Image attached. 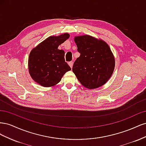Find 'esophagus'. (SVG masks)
<instances>
[{
	"label": "esophagus",
	"instance_id": "obj_1",
	"mask_svg": "<svg viewBox=\"0 0 146 146\" xmlns=\"http://www.w3.org/2000/svg\"><path fill=\"white\" fill-rule=\"evenodd\" d=\"M68 64H69L70 67L72 68V66H73V61H70V62L68 63Z\"/></svg>",
	"mask_w": 146,
	"mask_h": 146
}]
</instances>
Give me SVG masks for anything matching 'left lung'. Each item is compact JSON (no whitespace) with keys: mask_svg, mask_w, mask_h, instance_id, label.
<instances>
[{"mask_svg":"<svg viewBox=\"0 0 146 146\" xmlns=\"http://www.w3.org/2000/svg\"><path fill=\"white\" fill-rule=\"evenodd\" d=\"M74 41L80 54L72 67L78 80L91 90L104 85L111 77L115 66L109 46L102 39L90 35L76 36Z\"/></svg>","mask_w":146,"mask_h":146,"instance_id":"1","label":"left lung"}]
</instances>
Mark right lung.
<instances>
[{
    "label": "right lung",
    "instance_id": "add662e5",
    "mask_svg": "<svg viewBox=\"0 0 146 146\" xmlns=\"http://www.w3.org/2000/svg\"><path fill=\"white\" fill-rule=\"evenodd\" d=\"M69 38L68 33L49 36L33 48L29 58L31 77L44 87L55 86L71 68L64 60V51L58 46Z\"/></svg>",
    "mask_w": 146,
    "mask_h": 146
}]
</instances>
